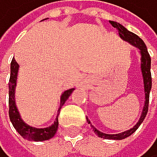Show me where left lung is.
<instances>
[{"instance_id": "left-lung-1", "label": "left lung", "mask_w": 157, "mask_h": 157, "mask_svg": "<svg viewBox=\"0 0 157 157\" xmlns=\"http://www.w3.org/2000/svg\"><path fill=\"white\" fill-rule=\"evenodd\" d=\"M110 23L114 26L115 29L118 31V34H119L120 38H122L123 40L128 41L131 44H132L134 46H136L137 48L140 49L141 52V70H142V74H143V79H144V90H145V105H144L143 108V112L142 115H141L139 121L136 125L132 128L128 129L126 132H123L121 134H116V135H108V134H104V132H99L98 129H95L94 126L91 125V129L94 132V134L97 135L98 137L103 138V139H109V140H121L124 139V138L131 136L132 132H135L137 131V128H139L141 123L143 122V120L145 119L146 115H147L148 112V107H149V94H150L151 90V86H152V78H151V72H150V68H151V57L148 53L147 47H146L145 43L143 42V40L141 39L140 37H138L136 34L128 31L124 26L121 25L120 23L115 22V21H110ZM88 123L89 120H88Z\"/></svg>"}]
</instances>
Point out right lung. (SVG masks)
I'll use <instances>...</instances> for the list:
<instances>
[{
	"mask_svg": "<svg viewBox=\"0 0 157 157\" xmlns=\"http://www.w3.org/2000/svg\"><path fill=\"white\" fill-rule=\"evenodd\" d=\"M11 73H10V79H9V117L11 120L12 124H13L14 128L18 132V134L21 137L29 141H45L51 139L55 135L58 128V115L55 119L54 123L49 128H36L33 126L28 125L26 123L22 121L20 118V115L18 113L16 105H15V86H16V79H17V72H18V63L16 60L12 59L11 62ZM74 88H71L69 90H66L62 94L60 98V107L58 111L60 110L62 106L65 104V102L68 100V98L73 92Z\"/></svg>",
	"mask_w": 157,
	"mask_h": 157,
	"instance_id": "1",
	"label": "right lung"
}]
</instances>
